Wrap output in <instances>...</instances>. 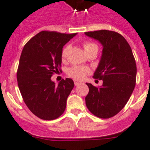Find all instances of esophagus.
<instances>
[{"label":"esophagus","mask_w":150,"mask_h":150,"mask_svg":"<svg viewBox=\"0 0 150 150\" xmlns=\"http://www.w3.org/2000/svg\"><path fill=\"white\" fill-rule=\"evenodd\" d=\"M74 83H75V86H77V85H79L81 83H82L83 82L81 81H78V80H74Z\"/></svg>","instance_id":"1"}]
</instances>
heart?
<instances>
[{
    "instance_id": "1",
    "label": "heart",
    "mask_w": 150,
    "mask_h": 150,
    "mask_svg": "<svg viewBox=\"0 0 150 150\" xmlns=\"http://www.w3.org/2000/svg\"><path fill=\"white\" fill-rule=\"evenodd\" d=\"M83 48H84L85 52L87 54L89 52L92 51L93 50H98L97 45H96L95 43H85L83 44ZM69 46H67L62 51V58L63 60H64L66 58L67 55V52L69 51ZM69 76L72 77V78H75V79L78 80H81L86 76L87 74L89 73V69L87 68V67H78V66H75V67H72L68 70L67 72Z\"/></svg>"
}]
</instances>
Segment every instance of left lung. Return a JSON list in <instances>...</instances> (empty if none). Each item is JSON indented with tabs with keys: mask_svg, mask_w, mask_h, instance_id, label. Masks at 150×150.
Wrapping results in <instances>:
<instances>
[{
	"mask_svg": "<svg viewBox=\"0 0 150 150\" xmlns=\"http://www.w3.org/2000/svg\"><path fill=\"white\" fill-rule=\"evenodd\" d=\"M103 47L94 78L103 81L100 87L86 83L89 93L85 98L88 110L100 118H110L119 112L135 86L137 67L132 49L119 33L109 30L85 33Z\"/></svg>",
	"mask_w": 150,
	"mask_h": 150,
	"instance_id": "1",
	"label": "left lung"
}]
</instances>
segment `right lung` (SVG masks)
<instances>
[{
  "label": "right lung",
  "instance_id": "add662e5",
  "mask_svg": "<svg viewBox=\"0 0 150 150\" xmlns=\"http://www.w3.org/2000/svg\"><path fill=\"white\" fill-rule=\"evenodd\" d=\"M75 35L42 31L22 50L17 72L18 87L28 108L40 119H56L65 110L73 81L66 78L56 85L51 77L61 65L63 47Z\"/></svg>",
  "mask_w": 150,
  "mask_h": 150
}]
</instances>
